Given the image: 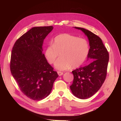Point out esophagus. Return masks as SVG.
<instances>
[{"label": "esophagus", "mask_w": 121, "mask_h": 121, "mask_svg": "<svg viewBox=\"0 0 121 121\" xmlns=\"http://www.w3.org/2000/svg\"><path fill=\"white\" fill-rule=\"evenodd\" d=\"M57 74H58V75L60 76L63 75L64 74V73L63 72H59V71H58V72H57Z\"/></svg>", "instance_id": "esophagus-1"}]
</instances>
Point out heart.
Instances as JSON below:
<instances>
[{
  "mask_svg": "<svg viewBox=\"0 0 121 121\" xmlns=\"http://www.w3.org/2000/svg\"><path fill=\"white\" fill-rule=\"evenodd\" d=\"M90 51L87 40L67 33L56 36L53 44L46 47L45 56L50 64H53L56 58L55 67L60 71L67 70L72 67L78 68L85 61Z\"/></svg>",
  "mask_w": 121,
  "mask_h": 121,
  "instance_id": "obj_1",
  "label": "heart"
}]
</instances>
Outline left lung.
Masks as SVG:
<instances>
[{
  "instance_id": "1",
  "label": "left lung",
  "mask_w": 121,
  "mask_h": 121,
  "mask_svg": "<svg viewBox=\"0 0 121 121\" xmlns=\"http://www.w3.org/2000/svg\"><path fill=\"white\" fill-rule=\"evenodd\" d=\"M83 32L89 40L90 51L88 60L92 61L85 67L72 71L74 80L70 88L80 99H86L96 93L104 83L107 74L109 54L101 39L85 29L75 27Z\"/></svg>"
}]
</instances>
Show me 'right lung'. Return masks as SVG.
I'll return each instance as SVG.
<instances>
[{"label":"right lung","instance_id":"obj_1","mask_svg":"<svg viewBox=\"0 0 121 121\" xmlns=\"http://www.w3.org/2000/svg\"><path fill=\"white\" fill-rule=\"evenodd\" d=\"M52 26L33 27L18 39L13 47L10 69L21 91L34 100L50 93L58 77L43 53L44 39L52 30Z\"/></svg>","mask_w":121,"mask_h":121}]
</instances>
